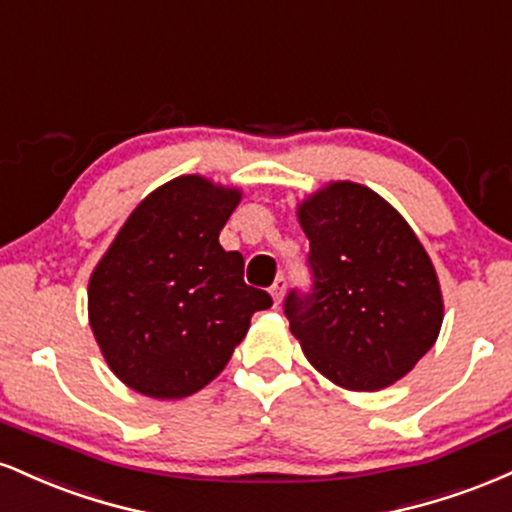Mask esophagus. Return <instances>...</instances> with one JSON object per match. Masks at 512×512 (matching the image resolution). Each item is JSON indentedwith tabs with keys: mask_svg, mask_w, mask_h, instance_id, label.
I'll list each match as a JSON object with an SVG mask.
<instances>
[{
	"mask_svg": "<svg viewBox=\"0 0 512 512\" xmlns=\"http://www.w3.org/2000/svg\"><path fill=\"white\" fill-rule=\"evenodd\" d=\"M285 287H287V280L285 278H278L273 282V287H270V297H273L275 304H280L282 294H285Z\"/></svg>",
	"mask_w": 512,
	"mask_h": 512,
	"instance_id": "obj_1",
	"label": "esophagus"
}]
</instances>
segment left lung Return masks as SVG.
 Wrapping results in <instances>:
<instances>
[{
  "label": "left lung",
  "instance_id": "left-lung-1",
  "mask_svg": "<svg viewBox=\"0 0 512 512\" xmlns=\"http://www.w3.org/2000/svg\"><path fill=\"white\" fill-rule=\"evenodd\" d=\"M309 237V294L285 316L311 364L347 390H381L434 347L443 297L429 254L405 218L369 186L330 182L297 206Z\"/></svg>",
  "mask_w": 512,
  "mask_h": 512
}]
</instances>
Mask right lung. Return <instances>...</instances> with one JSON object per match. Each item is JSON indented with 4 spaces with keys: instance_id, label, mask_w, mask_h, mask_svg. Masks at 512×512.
Returning <instances> with one entry per match:
<instances>
[{
    "instance_id": "obj_1",
    "label": "right lung",
    "mask_w": 512,
    "mask_h": 512,
    "mask_svg": "<svg viewBox=\"0 0 512 512\" xmlns=\"http://www.w3.org/2000/svg\"><path fill=\"white\" fill-rule=\"evenodd\" d=\"M242 201L234 186L184 174L126 218L88 282V321L119 381L155 400L208 386L230 362L268 292L244 282V258L220 230Z\"/></svg>"
}]
</instances>
